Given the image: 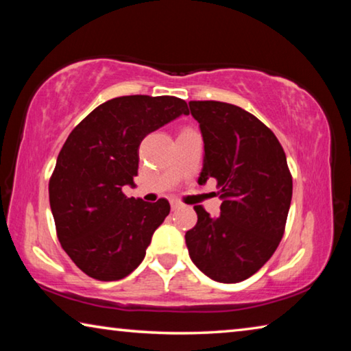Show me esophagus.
Wrapping results in <instances>:
<instances>
[{
  "instance_id": "esophagus-1",
  "label": "esophagus",
  "mask_w": 351,
  "mask_h": 351,
  "mask_svg": "<svg viewBox=\"0 0 351 351\" xmlns=\"http://www.w3.org/2000/svg\"><path fill=\"white\" fill-rule=\"evenodd\" d=\"M180 207H182V204L180 203V201H176V199L171 201V210H176V209H180Z\"/></svg>"
}]
</instances>
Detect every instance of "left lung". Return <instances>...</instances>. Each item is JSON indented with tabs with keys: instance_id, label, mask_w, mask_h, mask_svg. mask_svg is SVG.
I'll return each mask as SVG.
<instances>
[{
	"instance_id": "left-lung-1",
	"label": "left lung",
	"mask_w": 351,
	"mask_h": 351,
	"mask_svg": "<svg viewBox=\"0 0 351 351\" xmlns=\"http://www.w3.org/2000/svg\"><path fill=\"white\" fill-rule=\"evenodd\" d=\"M204 139L198 182L217 181L221 213L195 206L187 230L190 258L207 277L239 283L254 276L280 243L293 198V176L276 134L240 106L217 100L189 102Z\"/></svg>"
}]
</instances>
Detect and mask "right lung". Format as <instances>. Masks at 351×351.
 I'll list each match as a JSON object with an SVG mask.
<instances>
[{"mask_svg":"<svg viewBox=\"0 0 351 351\" xmlns=\"http://www.w3.org/2000/svg\"><path fill=\"white\" fill-rule=\"evenodd\" d=\"M181 114H189L182 99L122 96L69 133L49 180V204L58 241L86 276L121 280L144 260L170 204L127 198L122 187L134 186L142 139Z\"/></svg>","mask_w":351,"mask_h":351,"instance_id":"obj_1","label":"right lung"}]
</instances>
